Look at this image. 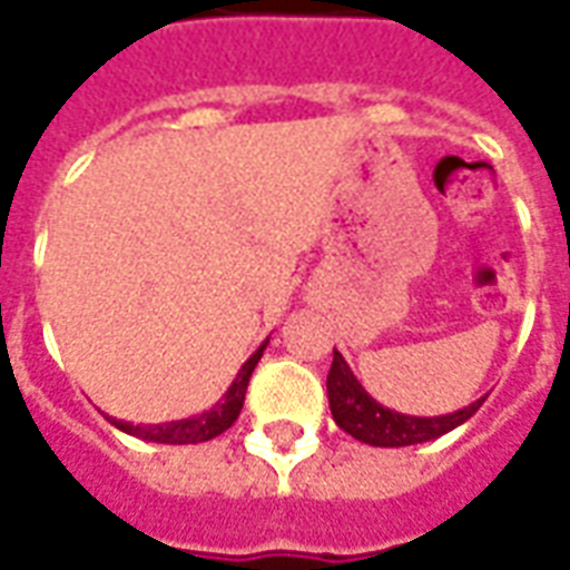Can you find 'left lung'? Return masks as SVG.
I'll use <instances>...</instances> for the list:
<instances>
[{
    "label": "left lung",
    "instance_id": "1",
    "mask_svg": "<svg viewBox=\"0 0 570 570\" xmlns=\"http://www.w3.org/2000/svg\"><path fill=\"white\" fill-rule=\"evenodd\" d=\"M326 392L335 423L347 435L371 446H411L435 441V438L446 435L456 425L471 420L480 411V404L487 402V395H480L478 402H471L468 407H459L453 414L441 416L399 414V411H392L377 399H371L368 390L356 381V374L350 371L338 350H335V360H332V368H328Z\"/></svg>",
    "mask_w": 570,
    "mask_h": 570
}]
</instances>
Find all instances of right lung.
Here are the masks:
<instances>
[{
  "label": "right lung",
  "instance_id": "right-lung-1",
  "mask_svg": "<svg viewBox=\"0 0 570 570\" xmlns=\"http://www.w3.org/2000/svg\"><path fill=\"white\" fill-rule=\"evenodd\" d=\"M268 347V338L256 347L250 360L244 362L235 381L229 383V390L223 392V399L217 404H210L208 411H202L196 416H184V420H171V423H156V425H135L126 423V420H117V416H108L114 429H120L126 435L141 438V441H154V444H202V441H210V438L223 435L229 429L244 407V392H247V383H250L253 368L263 360V350Z\"/></svg>",
  "mask_w": 570,
  "mask_h": 570
}]
</instances>
